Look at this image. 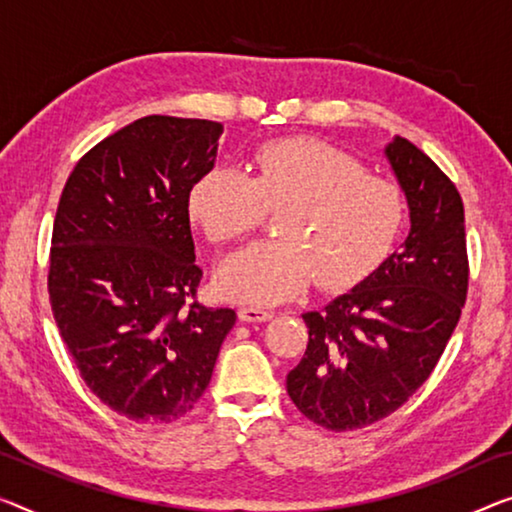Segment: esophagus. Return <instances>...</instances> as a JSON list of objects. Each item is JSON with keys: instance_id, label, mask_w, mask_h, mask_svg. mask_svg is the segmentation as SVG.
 <instances>
[{"instance_id": "34e87169", "label": "esophagus", "mask_w": 512, "mask_h": 512, "mask_svg": "<svg viewBox=\"0 0 512 512\" xmlns=\"http://www.w3.org/2000/svg\"><path fill=\"white\" fill-rule=\"evenodd\" d=\"M238 318L242 322H265L272 318V311H265L261 306H240Z\"/></svg>"}]
</instances>
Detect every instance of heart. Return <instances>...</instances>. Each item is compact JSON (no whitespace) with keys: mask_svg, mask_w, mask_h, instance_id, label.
I'll list each match as a JSON object with an SVG mask.
<instances>
[{"mask_svg":"<svg viewBox=\"0 0 512 512\" xmlns=\"http://www.w3.org/2000/svg\"><path fill=\"white\" fill-rule=\"evenodd\" d=\"M286 208L281 240L254 242L219 263L215 286L226 300L272 306L322 288H350L368 277L396 242L405 199L389 178L318 139L290 137L258 148L249 176L212 167L194 180L187 210L212 242L254 231L265 210Z\"/></svg>","mask_w":512,"mask_h":512,"instance_id":"obj_1","label":"heart"}]
</instances>
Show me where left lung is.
Segmentation results:
<instances>
[{"label":"left lung","instance_id":"8db88e82","mask_svg":"<svg viewBox=\"0 0 512 512\" xmlns=\"http://www.w3.org/2000/svg\"><path fill=\"white\" fill-rule=\"evenodd\" d=\"M384 157L410 208V233L355 288L304 313L309 345L286 377L297 410L334 432L384 419L428 380L467 297L458 190L412 141L393 137Z\"/></svg>","mask_w":512,"mask_h":512}]
</instances>
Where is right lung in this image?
Returning a JSON list of instances; mask_svg holds the SVG:
<instances>
[{
  "label": "right lung",
  "instance_id": "1",
  "mask_svg": "<svg viewBox=\"0 0 512 512\" xmlns=\"http://www.w3.org/2000/svg\"><path fill=\"white\" fill-rule=\"evenodd\" d=\"M224 125L144 116L93 146L61 192L50 304L96 396L137 423H171L206 391L233 309L190 300L196 265L187 194L215 167Z\"/></svg>",
  "mask_w": 512,
  "mask_h": 512
}]
</instances>
